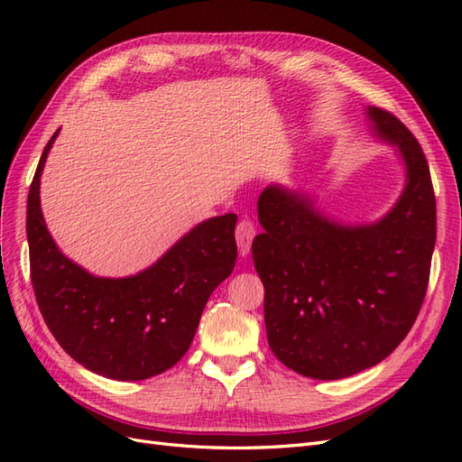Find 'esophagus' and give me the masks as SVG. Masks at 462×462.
Here are the masks:
<instances>
[{"instance_id":"esophagus-1","label":"esophagus","mask_w":462,"mask_h":462,"mask_svg":"<svg viewBox=\"0 0 462 462\" xmlns=\"http://www.w3.org/2000/svg\"><path fill=\"white\" fill-rule=\"evenodd\" d=\"M256 236V226L254 221L250 217H243L239 223H236V229H235V239L236 245H239L241 254L246 256L250 245H253V239Z\"/></svg>"}]
</instances>
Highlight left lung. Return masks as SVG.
<instances>
[{"mask_svg": "<svg viewBox=\"0 0 462 462\" xmlns=\"http://www.w3.org/2000/svg\"><path fill=\"white\" fill-rule=\"evenodd\" d=\"M368 114L407 163V187L382 221L343 227L279 187L258 199L263 233L253 243V258L265 291L268 343L285 366L314 380H341L393 353L430 282L436 194L428 160L393 114L382 107Z\"/></svg>", "mask_w": 462, "mask_h": 462, "instance_id": "left-lung-1", "label": "left lung"}]
</instances>
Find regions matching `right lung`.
<instances>
[{"instance_id":"right-lung-1","label":"right lung","mask_w":462,"mask_h":462,"mask_svg":"<svg viewBox=\"0 0 462 462\" xmlns=\"http://www.w3.org/2000/svg\"><path fill=\"white\" fill-rule=\"evenodd\" d=\"M55 136L42 152L26 202L42 318L63 351L94 374L121 382L158 375L189 351L209 295L235 268L236 216L200 223L143 273L94 277L60 253L42 217L40 175Z\"/></svg>"}]
</instances>
